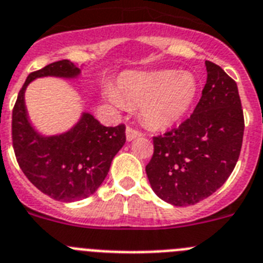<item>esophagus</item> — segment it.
<instances>
[{
  "label": "esophagus",
  "mask_w": 263,
  "mask_h": 263,
  "mask_svg": "<svg viewBox=\"0 0 263 263\" xmlns=\"http://www.w3.org/2000/svg\"><path fill=\"white\" fill-rule=\"evenodd\" d=\"M141 132L136 131V129L134 128H127V131H125V139H127V141H132L135 140L136 138H139V136H141Z\"/></svg>",
  "instance_id": "1"
}]
</instances>
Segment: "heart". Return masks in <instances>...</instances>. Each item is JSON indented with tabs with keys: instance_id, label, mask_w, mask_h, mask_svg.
Listing matches in <instances>:
<instances>
[{
	"instance_id": "obj_1",
	"label": "heart",
	"mask_w": 263,
	"mask_h": 263,
	"mask_svg": "<svg viewBox=\"0 0 263 263\" xmlns=\"http://www.w3.org/2000/svg\"><path fill=\"white\" fill-rule=\"evenodd\" d=\"M197 88L191 72L129 71L119 78L118 92L108 91V98L120 107L141 106V118L149 127L168 128L191 111Z\"/></svg>"
}]
</instances>
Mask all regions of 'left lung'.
Returning a JSON list of instances; mask_svg holds the SVG:
<instances>
[{"instance_id":"8db88e82","label":"left lung","mask_w":263,"mask_h":263,"mask_svg":"<svg viewBox=\"0 0 263 263\" xmlns=\"http://www.w3.org/2000/svg\"><path fill=\"white\" fill-rule=\"evenodd\" d=\"M206 84L191 118L154 138L145 166L151 188L165 202L188 206L223 185L239 157L243 111L237 83L220 66L205 61Z\"/></svg>"}]
</instances>
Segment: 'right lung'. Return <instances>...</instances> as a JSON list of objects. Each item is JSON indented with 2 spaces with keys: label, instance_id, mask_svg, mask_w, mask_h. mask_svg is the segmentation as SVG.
<instances>
[{
  "label": "right lung",
  "instance_id": "obj_1",
  "mask_svg": "<svg viewBox=\"0 0 263 263\" xmlns=\"http://www.w3.org/2000/svg\"><path fill=\"white\" fill-rule=\"evenodd\" d=\"M82 70L68 59L31 72L18 93L11 132L15 157L29 181L49 197L74 202L102 185L114 157L125 143V127H104L87 111L62 134L45 135L33 125L25 103L27 86L38 78L78 81Z\"/></svg>",
  "mask_w": 263,
  "mask_h": 263
}]
</instances>
